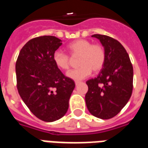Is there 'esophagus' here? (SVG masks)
I'll return each mask as SVG.
<instances>
[{
  "mask_svg": "<svg viewBox=\"0 0 148 148\" xmlns=\"http://www.w3.org/2000/svg\"><path fill=\"white\" fill-rule=\"evenodd\" d=\"M79 83H80V82H75V86H77V85H79Z\"/></svg>",
  "mask_w": 148,
  "mask_h": 148,
  "instance_id": "34e87169",
  "label": "esophagus"
}]
</instances>
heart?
<instances>
[{
  "instance_id": "1",
  "label": "heart",
  "mask_w": 148,
  "mask_h": 148,
  "mask_svg": "<svg viewBox=\"0 0 148 148\" xmlns=\"http://www.w3.org/2000/svg\"><path fill=\"white\" fill-rule=\"evenodd\" d=\"M67 51L72 57L79 56L77 64L80 67L69 71L66 74L69 78L74 81L83 80L89 77L92 70L98 72L104 66L106 62V51L101 45L93 44L86 39H78L67 46ZM55 66L60 70L67 71L70 68V58L60 51L53 55Z\"/></svg>"
}]
</instances>
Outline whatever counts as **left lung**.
Instances as JSON below:
<instances>
[{
    "mask_svg": "<svg viewBox=\"0 0 148 148\" xmlns=\"http://www.w3.org/2000/svg\"><path fill=\"white\" fill-rule=\"evenodd\" d=\"M106 51V62L98 76L86 82L87 109L91 114L107 120L117 115L130 99L133 88V67L128 54L112 37L95 34Z\"/></svg>",
    "mask_w": 148,
    "mask_h": 148,
    "instance_id": "8db88e82",
    "label": "left lung"
}]
</instances>
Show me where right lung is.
<instances>
[{"label":"right lung","mask_w":148,"mask_h":148,"mask_svg":"<svg viewBox=\"0 0 148 148\" xmlns=\"http://www.w3.org/2000/svg\"><path fill=\"white\" fill-rule=\"evenodd\" d=\"M55 36L31 39L21 49L16 63L20 96L37 118L53 122L64 116L75 87L55 66L53 55L62 45Z\"/></svg>","instance_id":"obj_1"}]
</instances>
